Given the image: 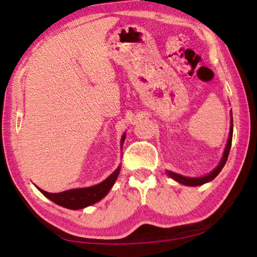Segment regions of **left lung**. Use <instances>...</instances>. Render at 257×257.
<instances>
[{
  "mask_svg": "<svg viewBox=\"0 0 257 257\" xmlns=\"http://www.w3.org/2000/svg\"><path fill=\"white\" fill-rule=\"evenodd\" d=\"M232 132H233V123H232V113H231V125H230L229 138H228V142H227V146H225L224 152H223L222 159H221L219 165H217V167L212 172L208 173V175L204 176V177H199V178H190V177H184L181 175H178V173H176V172L167 171L168 176L171 177L173 180H176L178 182H180V184L186 185V186H201V185L206 184V182L214 179V178L217 175H219L220 171L222 170V168L224 167V164L228 160V155H229L230 147H231V142H232Z\"/></svg>",
  "mask_w": 257,
  "mask_h": 257,
  "instance_id": "1",
  "label": "left lung"
}]
</instances>
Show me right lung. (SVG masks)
<instances>
[{
	"instance_id": "obj_1",
	"label": "right lung",
	"mask_w": 257,
	"mask_h": 257,
	"mask_svg": "<svg viewBox=\"0 0 257 257\" xmlns=\"http://www.w3.org/2000/svg\"><path fill=\"white\" fill-rule=\"evenodd\" d=\"M125 135L123 134L122 138H121V147L123 145ZM120 172V165L115 169V171L108 176L105 180L102 181L101 184L95 185L92 187H87V188H77V189H69L62 193H47V191L40 189L41 193L46 196L52 202L58 204L60 206L70 208V210H79V208H84L93 204L97 203L98 201L107 195L108 191L114 185L116 178L119 176Z\"/></svg>"
}]
</instances>
